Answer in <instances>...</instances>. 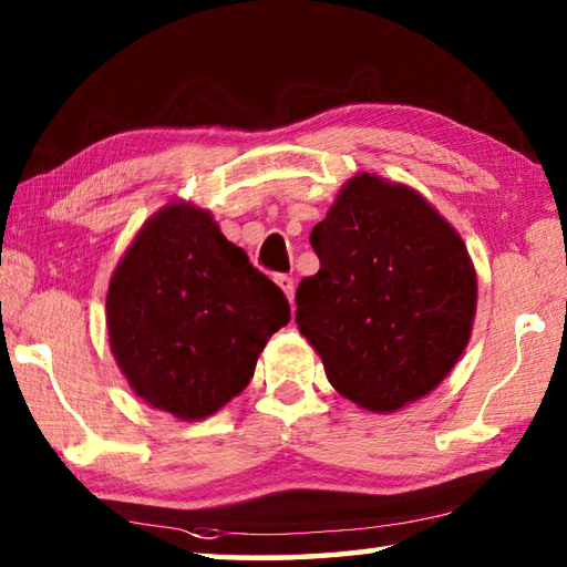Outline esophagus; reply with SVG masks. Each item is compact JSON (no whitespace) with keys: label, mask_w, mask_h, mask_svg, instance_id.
Listing matches in <instances>:
<instances>
[{"label":"esophagus","mask_w":567,"mask_h":567,"mask_svg":"<svg viewBox=\"0 0 567 567\" xmlns=\"http://www.w3.org/2000/svg\"><path fill=\"white\" fill-rule=\"evenodd\" d=\"M275 282L277 285H280V290L285 292V297H287V300H295V280H292V277L290 275H275Z\"/></svg>","instance_id":"esophagus-1"}]
</instances>
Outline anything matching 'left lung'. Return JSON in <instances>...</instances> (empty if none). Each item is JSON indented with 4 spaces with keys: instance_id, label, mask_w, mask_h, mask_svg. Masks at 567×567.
I'll use <instances>...</instances> for the list:
<instances>
[{
    "instance_id": "obj_1",
    "label": "left lung",
    "mask_w": 567,
    "mask_h": 567,
    "mask_svg": "<svg viewBox=\"0 0 567 567\" xmlns=\"http://www.w3.org/2000/svg\"><path fill=\"white\" fill-rule=\"evenodd\" d=\"M318 275L295 295V322L342 398L395 412L455 368L477 302L467 247L405 185L352 177L312 227Z\"/></svg>"
}]
</instances>
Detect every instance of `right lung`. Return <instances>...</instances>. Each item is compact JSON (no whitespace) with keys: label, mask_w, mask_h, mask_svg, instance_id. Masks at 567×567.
I'll return each mask as SVG.
<instances>
[{"label":"right lung","mask_w":567,"mask_h":567,"mask_svg":"<svg viewBox=\"0 0 567 567\" xmlns=\"http://www.w3.org/2000/svg\"><path fill=\"white\" fill-rule=\"evenodd\" d=\"M287 322L280 287L187 203L152 215L110 280L114 360L142 400L179 420H203L239 395Z\"/></svg>","instance_id":"obj_1"}]
</instances>
